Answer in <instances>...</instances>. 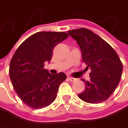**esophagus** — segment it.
<instances>
[{
  "label": "esophagus",
  "mask_w": 128,
  "mask_h": 128,
  "mask_svg": "<svg viewBox=\"0 0 128 128\" xmlns=\"http://www.w3.org/2000/svg\"><path fill=\"white\" fill-rule=\"evenodd\" d=\"M68 79H69V81H70V82H76V81L77 80L76 78H72V77H69V78H68Z\"/></svg>",
  "instance_id": "34e87169"
}]
</instances>
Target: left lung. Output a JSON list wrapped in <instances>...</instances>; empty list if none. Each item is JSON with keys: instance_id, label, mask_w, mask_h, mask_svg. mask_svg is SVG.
I'll list each match as a JSON object with an SVG mask.
<instances>
[{"instance_id": "8db88e82", "label": "left lung", "mask_w": 128, "mask_h": 128, "mask_svg": "<svg viewBox=\"0 0 128 128\" xmlns=\"http://www.w3.org/2000/svg\"><path fill=\"white\" fill-rule=\"evenodd\" d=\"M79 45L82 62L90 72V80L85 82V90L78 97L85 102L98 104L106 101L115 91L122 76V63L114 48L88 29L68 31Z\"/></svg>"}]
</instances>
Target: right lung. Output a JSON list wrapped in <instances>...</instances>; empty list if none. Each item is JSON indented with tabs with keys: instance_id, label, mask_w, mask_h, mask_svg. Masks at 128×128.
<instances>
[{
	"instance_id": "1",
	"label": "right lung",
	"mask_w": 128,
	"mask_h": 128,
	"mask_svg": "<svg viewBox=\"0 0 128 128\" xmlns=\"http://www.w3.org/2000/svg\"><path fill=\"white\" fill-rule=\"evenodd\" d=\"M68 36L64 32H36L26 39L13 55L10 77L18 96L30 108H44L55 101L66 76L64 72L50 74L44 69V62H50L55 46Z\"/></svg>"
}]
</instances>
